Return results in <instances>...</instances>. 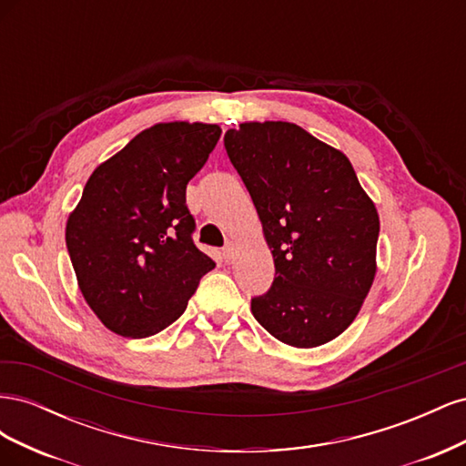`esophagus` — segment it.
Masks as SVG:
<instances>
[{
	"label": "esophagus",
	"instance_id": "esophagus-1",
	"mask_svg": "<svg viewBox=\"0 0 466 466\" xmlns=\"http://www.w3.org/2000/svg\"><path fill=\"white\" fill-rule=\"evenodd\" d=\"M221 255H223V260H225V262H233V260H235V257H237V248H235V245H233V243H228V245H225Z\"/></svg>",
	"mask_w": 466,
	"mask_h": 466
}]
</instances>
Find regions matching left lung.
Returning a JSON list of instances; mask_svg holds the SVG:
<instances>
[{
    "mask_svg": "<svg viewBox=\"0 0 466 466\" xmlns=\"http://www.w3.org/2000/svg\"><path fill=\"white\" fill-rule=\"evenodd\" d=\"M272 248L276 278L250 311L279 342L340 336L375 278L379 216L342 151L291 122H245L223 137Z\"/></svg>",
    "mask_w": 466,
    "mask_h": 466,
    "instance_id": "left-lung-1",
    "label": "left lung"
}]
</instances>
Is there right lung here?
<instances>
[{
  "label": "right lung",
  "mask_w": 466,
  "mask_h": 466,
  "mask_svg": "<svg viewBox=\"0 0 466 466\" xmlns=\"http://www.w3.org/2000/svg\"><path fill=\"white\" fill-rule=\"evenodd\" d=\"M219 136L218 124H155L89 177L66 245L83 298L108 330L161 332L216 268L192 241L187 185Z\"/></svg>",
  "instance_id": "1"
}]
</instances>
